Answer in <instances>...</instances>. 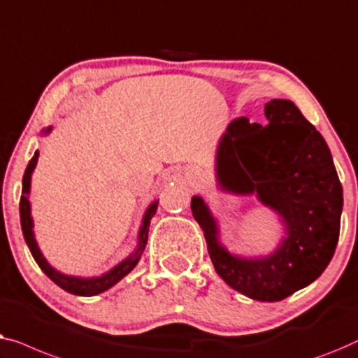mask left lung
<instances>
[{"label": "left lung", "mask_w": 358, "mask_h": 358, "mask_svg": "<svg viewBox=\"0 0 358 358\" xmlns=\"http://www.w3.org/2000/svg\"><path fill=\"white\" fill-rule=\"evenodd\" d=\"M269 124L236 118L219 145L217 178L225 189L255 193L279 210L287 238L274 255L241 259L217 243V229L199 196L191 210L203 229L215 271L240 294L279 301L318 279L339 240L342 186L328 144L290 100L266 103Z\"/></svg>", "instance_id": "1"}]
</instances>
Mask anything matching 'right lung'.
<instances>
[{"label":"right lung","mask_w":358,"mask_h":358,"mask_svg":"<svg viewBox=\"0 0 358 358\" xmlns=\"http://www.w3.org/2000/svg\"><path fill=\"white\" fill-rule=\"evenodd\" d=\"M50 129H52V128H48L47 131H45V133H48ZM37 159H38V152L35 150L34 157L30 159L26 172H24L22 194H21V201H19V213H21V227H22L24 238H26V243L29 246L30 253H32L34 259L37 261L40 269H42L43 273L55 282V284L59 285L62 289H64L66 292H69V294L80 295V296H90V295L102 294V292L108 290L110 287L117 284L120 279H123L124 275H127L129 271H133L134 266L138 264L141 255H143V251L145 248V243H148L149 224H150V219L154 217L155 210H157L159 201H155V203L150 204L149 209L145 210L143 225H141V230H139V245H138V248H136L134 253L131 255L128 259H124L123 263H120L117 266V268H113L107 274L100 275V278L79 279V278H71V275H64L62 273H58V271H55L52 266L47 263V259H45L43 255L40 253L37 241H35V238H34L32 217H30V204H29L27 196H29V191H30V177H32V172L35 169V164H37Z\"/></svg>","instance_id":"1"}]
</instances>
